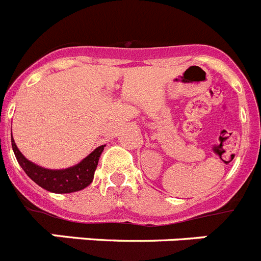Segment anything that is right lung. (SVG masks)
Returning a JSON list of instances; mask_svg holds the SVG:
<instances>
[{
    "instance_id": "1",
    "label": "right lung",
    "mask_w": 261,
    "mask_h": 261,
    "mask_svg": "<svg viewBox=\"0 0 261 261\" xmlns=\"http://www.w3.org/2000/svg\"><path fill=\"white\" fill-rule=\"evenodd\" d=\"M11 146L20 167L24 170L27 176H30L41 188L53 193H70L84 190L91 184L94 179V172L98 166L99 156L105 150L106 145L98 146L91 154L82 159L78 165L64 170H49L43 168L35 163L30 162L24 158L17 147L11 137Z\"/></svg>"
}]
</instances>
